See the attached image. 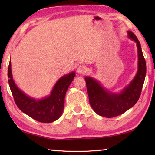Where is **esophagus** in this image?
<instances>
[{
  "label": "esophagus",
  "instance_id": "34e87169",
  "mask_svg": "<svg viewBox=\"0 0 155 155\" xmlns=\"http://www.w3.org/2000/svg\"><path fill=\"white\" fill-rule=\"evenodd\" d=\"M86 72H87V68L85 65H79L77 68V72L78 74H85Z\"/></svg>",
  "mask_w": 155,
  "mask_h": 155
}]
</instances>
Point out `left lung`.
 <instances>
[{"label":"left lung","instance_id":"1","mask_svg":"<svg viewBox=\"0 0 155 155\" xmlns=\"http://www.w3.org/2000/svg\"><path fill=\"white\" fill-rule=\"evenodd\" d=\"M127 33L128 38L136 43L137 48L138 68L133 80L119 92H113L104 88L96 78L85 77L91 108L98 115L108 118L124 114L135 105L140 98L145 80L146 65L141 44L134 33L130 31Z\"/></svg>","mask_w":155,"mask_h":155}]
</instances>
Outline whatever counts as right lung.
Wrapping results in <instances>:
<instances>
[{
  "label": "right lung",
  "mask_w": 155,
  "mask_h": 155,
  "mask_svg": "<svg viewBox=\"0 0 155 155\" xmlns=\"http://www.w3.org/2000/svg\"><path fill=\"white\" fill-rule=\"evenodd\" d=\"M75 74V72L72 71L63 76L54 84L48 96L37 99L26 94L15 83L12 72L11 60L8 68V81L15 104L25 114L43 123L52 122L61 116L65 94Z\"/></svg>",
  "instance_id": "1"
}]
</instances>
